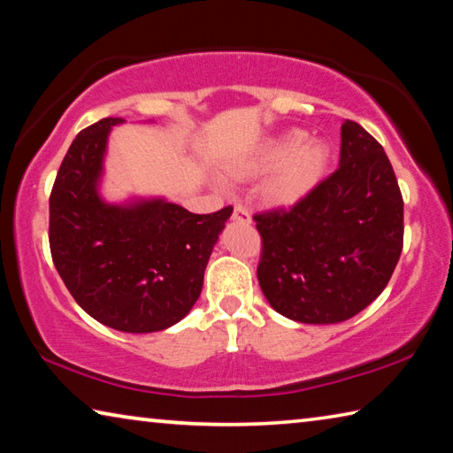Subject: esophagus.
I'll return each instance as SVG.
<instances>
[{
	"mask_svg": "<svg viewBox=\"0 0 453 453\" xmlns=\"http://www.w3.org/2000/svg\"><path fill=\"white\" fill-rule=\"evenodd\" d=\"M232 219H234V221H242V224H251V216L242 208V205H235Z\"/></svg>",
	"mask_w": 453,
	"mask_h": 453,
	"instance_id": "1",
	"label": "esophagus"
}]
</instances>
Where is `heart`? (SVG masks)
I'll use <instances>...</instances> for the list:
<instances>
[{"instance_id":"obj_1","label":"heart","mask_w":453,"mask_h":453,"mask_svg":"<svg viewBox=\"0 0 453 453\" xmlns=\"http://www.w3.org/2000/svg\"><path fill=\"white\" fill-rule=\"evenodd\" d=\"M305 140L308 134L302 129H289L262 143L248 156L227 162L221 167V175L232 183L265 175L257 191L262 203L272 210L294 208L318 188L332 157L327 143Z\"/></svg>"}]
</instances>
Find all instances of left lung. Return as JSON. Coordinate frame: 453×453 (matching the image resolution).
I'll return each instance as SVG.
<instances>
[{
	"label": "left lung",
	"mask_w": 453,
	"mask_h": 453,
	"mask_svg": "<svg viewBox=\"0 0 453 453\" xmlns=\"http://www.w3.org/2000/svg\"><path fill=\"white\" fill-rule=\"evenodd\" d=\"M257 280L272 308L300 324H340L367 308L397 265L403 199L381 145L342 124L340 167L289 211L254 216Z\"/></svg>",
	"instance_id": "left-lung-1"
}]
</instances>
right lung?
Instances as JSON below:
<instances>
[{"mask_svg": "<svg viewBox=\"0 0 453 453\" xmlns=\"http://www.w3.org/2000/svg\"><path fill=\"white\" fill-rule=\"evenodd\" d=\"M124 121L105 118L72 142L50 197V248L81 310L118 332L151 334L194 308L234 208L197 216L165 197L107 202V140Z\"/></svg>", "mask_w": 453, "mask_h": 453, "instance_id": "add662e5", "label": "right lung"}]
</instances>
